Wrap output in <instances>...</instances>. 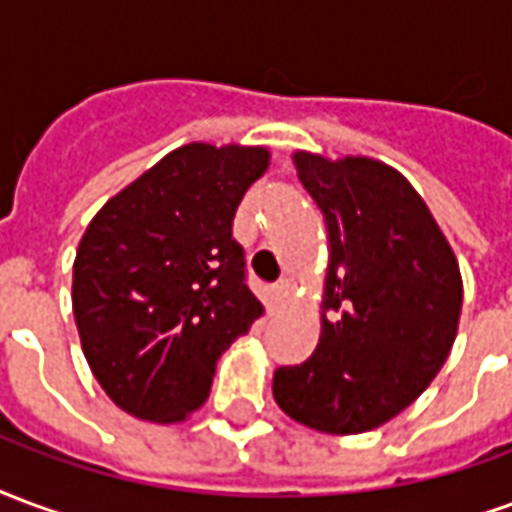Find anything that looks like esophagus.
<instances>
[{
    "instance_id": "34e87169",
    "label": "esophagus",
    "mask_w": 512,
    "mask_h": 512,
    "mask_svg": "<svg viewBox=\"0 0 512 512\" xmlns=\"http://www.w3.org/2000/svg\"><path fill=\"white\" fill-rule=\"evenodd\" d=\"M270 294H272V302H275V305H283V302L289 300V294H292V286H289L286 281L275 283Z\"/></svg>"
}]
</instances>
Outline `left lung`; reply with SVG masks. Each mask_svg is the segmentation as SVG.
Wrapping results in <instances>:
<instances>
[{"instance_id":"left-lung-1","label":"left lung","mask_w":512,"mask_h":512,"mask_svg":"<svg viewBox=\"0 0 512 512\" xmlns=\"http://www.w3.org/2000/svg\"><path fill=\"white\" fill-rule=\"evenodd\" d=\"M302 188L327 226L322 335L272 376L275 404L322 434H363L404 412L453 349L464 281L409 179L382 160L297 149Z\"/></svg>"}]
</instances>
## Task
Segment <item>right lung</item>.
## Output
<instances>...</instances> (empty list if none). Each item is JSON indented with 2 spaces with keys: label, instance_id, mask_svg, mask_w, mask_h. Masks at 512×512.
<instances>
[{
  "label": "right lung",
  "instance_id": "1",
  "mask_svg": "<svg viewBox=\"0 0 512 512\" xmlns=\"http://www.w3.org/2000/svg\"><path fill=\"white\" fill-rule=\"evenodd\" d=\"M270 149L193 141L89 220L73 261V316L92 374L122 412L182 423L218 357L264 313L231 220Z\"/></svg>",
  "mask_w": 512,
  "mask_h": 512
}]
</instances>
